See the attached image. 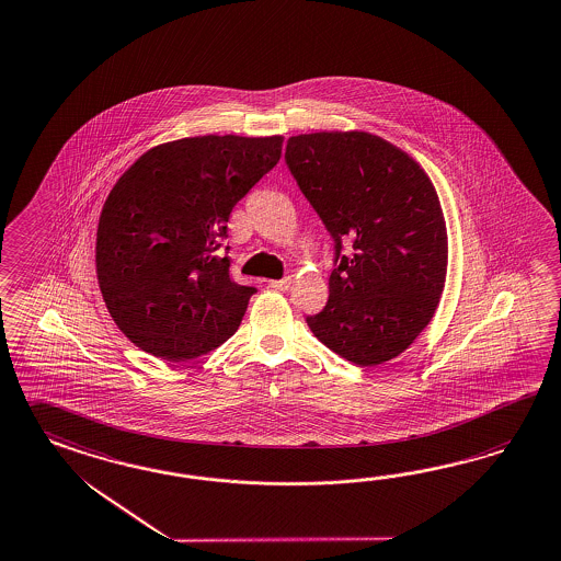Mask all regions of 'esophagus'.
<instances>
[{
  "mask_svg": "<svg viewBox=\"0 0 561 561\" xmlns=\"http://www.w3.org/2000/svg\"><path fill=\"white\" fill-rule=\"evenodd\" d=\"M268 287L276 288V290H288V288H290V280H288V278H280V280H268Z\"/></svg>",
  "mask_w": 561,
  "mask_h": 561,
  "instance_id": "esophagus-1",
  "label": "esophagus"
}]
</instances>
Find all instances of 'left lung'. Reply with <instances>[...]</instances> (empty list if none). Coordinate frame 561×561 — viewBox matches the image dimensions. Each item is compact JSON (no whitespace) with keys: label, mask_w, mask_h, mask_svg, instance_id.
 Here are the masks:
<instances>
[{"label":"left lung","mask_w":561,"mask_h":561,"mask_svg":"<svg viewBox=\"0 0 561 561\" xmlns=\"http://www.w3.org/2000/svg\"><path fill=\"white\" fill-rule=\"evenodd\" d=\"M285 159L335 240L330 299L307 325L358 366L397 358L430 325L446 287V219L432 179L359 129L290 136Z\"/></svg>","instance_id":"8db88e82"}]
</instances>
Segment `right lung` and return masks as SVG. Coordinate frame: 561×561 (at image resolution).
I'll use <instances>...</instances> for the list:
<instances>
[{
	"instance_id": "add662e5",
	"label": "right lung",
	"mask_w": 561,
	"mask_h": 561,
	"mask_svg": "<svg viewBox=\"0 0 561 561\" xmlns=\"http://www.w3.org/2000/svg\"><path fill=\"white\" fill-rule=\"evenodd\" d=\"M283 136H195L154 146L101 209L95 271L115 325L169 362L216 350L242 323L254 287L219 248L233 205L280 160Z\"/></svg>"
}]
</instances>
